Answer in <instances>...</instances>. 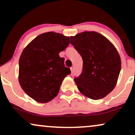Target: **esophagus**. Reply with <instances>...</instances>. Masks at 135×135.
I'll return each instance as SVG.
<instances>
[{
    "instance_id": "1",
    "label": "esophagus",
    "mask_w": 135,
    "mask_h": 135,
    "mask_svg": "<svg viewBox=\"0 0 135 135\" xmlns=\"http://www.w3.org/2000/svg\"><path fill=\"white\" fill-rule=\"evenodd\" d=\"M70 70H71V73L73 74V72H74V67H73V66H72V67L70 68Z\"/></svg>"
}]
</instances>
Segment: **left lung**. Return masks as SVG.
I'll list each match as a JSON object with an SVG mask.
<instances>
[{
	"instance_id": "1",
	"label": "left lung",
	"mask_w": 135,
	"mask_h": 135,
	"mask_svg": "<svg viewBox=\"0 0 135 135\" xmlns=\"http://www.w3.org/2000/svg\"><path fill=\"white\" fill-rule=\"evenodd\" d=\"M70 44L83 60V71L74 79L79 90L92 100L106 97L115 88L121 69L117 49L96 32H84L70 37Z\"/></svg>"
}]
</instances>
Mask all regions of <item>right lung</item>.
I'll list each match as a JSON object with an SVG mask.
<instances>
[{"mask_svg":"<svg viewBox=\"0 0 135 135\" xmlns=\"http://www.w3.org/2000/svg\"><path fill=\"white\" fill-rule=\"evenodd\" d=\"M70 44V37L49 32L42 33L23 49L19 60V82L23 90L39 103L58 95L63 80L70 74L59 53Z\"/></svg>","mask_w":135,"mask_h":135,"instance_id":"obj_1","label":"right lung"}]
</instances>
